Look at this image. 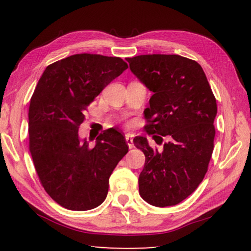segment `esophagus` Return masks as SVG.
Listing matches in <instances>:
<instances>
[{"label":"esophagus","mask_w":251,"mask_h":251,"mask_svg":"<svg viewBox=\"0 0 251 251\" xmlns=\"http://www.w3.org/2000/svg\"><path fill=\"white\" fill-rule=\"evenodd\" d=\"M125 139H126V143L127 145H128L129 148H133L134 147V143H133V137L129 134H126L125 135Z\"/></svg>","instance_id":"34e87169"}]
</instances>
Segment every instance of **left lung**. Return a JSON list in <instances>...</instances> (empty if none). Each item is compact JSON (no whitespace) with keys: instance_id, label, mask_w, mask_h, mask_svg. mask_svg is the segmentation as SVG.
I'll use <instances>...</instances> for the list:
<instances>
[{"instance_id":"left-lung-1","label":"left lung","mask_w":251,"mask_h":251,"mask_svg":"<svg viewBox=\"0 0 251 251\" xmlns=\"http://www.w3.org/2000/svg\"><path fill=\"white\" fill-rule=\"evenodd\" d=\"M126 61L152 92L144 112L147 134L155 141L157 135L171 136L161 151L150 146L146 136L134 138L145 155L139 195L152 206H175L196 190L207 173L214 150L216 99L202 67L193 59L152 54Z\"/></svg>"}]
</instances>
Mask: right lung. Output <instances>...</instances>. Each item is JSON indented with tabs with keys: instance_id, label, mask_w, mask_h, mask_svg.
<instances>
[{
	"instance_id": "right-lung-1",
	"label": "right lung",
	"mask_w": 251,
	"mask_h": 251,
	"mask_svg": "<svg viewBox=\"0 0 251 251\" xmlns=\"http://www.w3.org/2000/svg\"><path fill=\"white\" fill-rule=\"evenodd\" d=\"M128 65L120 57L75 54L46 67L28 109L29 151L50 198L71 210L100 206L114 168L128 151L120 131L110 128L91 148L79 138L85 110Z\"/></svg>"
}]
</instances>
